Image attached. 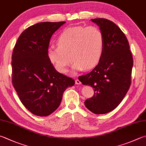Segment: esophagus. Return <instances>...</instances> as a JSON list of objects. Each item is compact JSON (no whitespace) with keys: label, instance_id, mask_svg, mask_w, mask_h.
Masks as SVG:
<instances>
[{"label":"esophagus","instance_id":"obj_1","mask_svg":"<svg viewBox=\"0 0 146 146\" xmlns=\"http://www.w3.org/2000/svg\"><path fill=\"white\" fill-rule=\"evenodd\" d=\"M75 82H76V84H78V85H79V84H81V82L79 80V79H76V80L75 81Z\"/></svg>","mask_w":146,"mask_h":146}]
</instances>
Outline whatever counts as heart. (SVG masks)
I'll use <instances>...</instances> for the list:
<instances>
[{
	"label": "heart",
	"mask_w": 146,
	"mask_h": 146,
	"mask_svg": "<svg viewBox=\"0 0 146 146\" xmlns=\"http://www.w3.org/2000/svg\"><path fill=\"white\" fill-rule=\"evenodd\" d=\"M57 48L49 47L47 56L49 62L60 73L67 72L70 60L72 72L90 69L97 65L104 51V38L98 27L81 26L65 29L56 39Z\"/></svg>",
	"instance_id": "heart-1"
}]
</instances>
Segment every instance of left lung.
<instances>
[{
  "instance_id": "1",
  "label": "left lung",
  "mask_w": 146,
  "mask_h": 146,
  "mask_svg": "<svg viewBox=\"0 0 146 146\" xmlns=\"http://www.w3.org/2000/svg\"><path fill=\"white\" fill-rule=\"evenodd\" d=\"M91 20L104 35L103 54L92 72L79 80L95 91L84 102L86 108L95 114H106L119 105L130 88L133 58L125 35L116 24L104 18Z\"/></svg>"
}]
</instances>
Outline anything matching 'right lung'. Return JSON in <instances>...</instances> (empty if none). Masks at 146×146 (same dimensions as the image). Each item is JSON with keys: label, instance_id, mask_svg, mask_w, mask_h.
<instances>
[{"label": "right lung", "instance_id": "1", "mask_svg": "<svg viewBox=\"0 0 146 146\" xmlns=\"http://www.w3.org/2000/svg\"><path fill=\"white\" fill-rule=\"evenodd\" d=\"M65 23L40 22L21 33L12 55L13 84L22 104L36 116L56 111L75 81L56 70L47 56L52 35Z\"/></svg>", "mask_w": 146, "mask_h": 146}]
</instances>
